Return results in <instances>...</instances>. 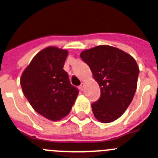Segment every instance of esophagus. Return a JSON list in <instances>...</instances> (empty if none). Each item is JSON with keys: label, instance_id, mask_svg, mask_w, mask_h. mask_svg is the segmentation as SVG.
Here are the masks:
<instances>
[{"label": "esophagus", "instance_id": "esophagus-1", "mask_svg": "<svg viewBox=\"0 0 158 158\" xmlns=\"http://www.w3.org/2000/svg\"><path fill=\"white\" fill-rule=\"evenodd\" d=\"M84 87H85V84H84L83 83H82L81 85L79 86V88H80V90H81V91H83V90H84Z\"/></svg>", "mask_w": 158, "mask_h": 158}]
</instances>
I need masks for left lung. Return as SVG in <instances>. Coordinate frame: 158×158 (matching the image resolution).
Segmentation results:
<instances>
[{"label": "left lung", "mask_w": 158, "mask_h": 158, "mask_svg": "<svg viewBox=\"0 0 158 158\" xmlns=\"http://www.w3.org/2000/svg\"><path fill=\"white\" fill-rule=\"evenodd\" d=\"M80 57L100 87V97L91 104L94 116L104 124L117 120L136 92L140 71L136 60L128 53L107 45L83 50Z\"/></svg>", "instance_id": "left-lung-1"}]
</instances>
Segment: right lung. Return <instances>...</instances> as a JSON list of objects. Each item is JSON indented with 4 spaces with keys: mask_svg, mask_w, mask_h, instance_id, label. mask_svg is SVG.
I'll use <instances>...</instances> for the list:
<instances>
[{
    "mask_svg": "<svg viewBox=\"0 0 158 158\" xmlns=\"http://www.w3.org/2000/svg\"><path fill=\"white\" fill-rule=\"evenodd\" d=\"M68 51L48 46L34 57L22 73L24 95L38 114L58 121L67 116L79 95L63 70Z\"/></svg>",
    "mask_w": 158,
    "mask_h": 158,
    "instance_id": "1",
    "label": "right lung"
}]
</instances>
